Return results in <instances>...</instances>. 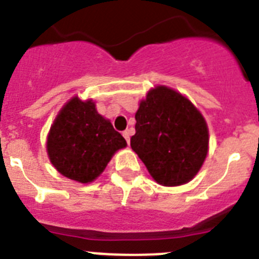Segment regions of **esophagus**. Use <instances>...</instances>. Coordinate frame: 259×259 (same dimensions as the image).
<instances>
[{
  "mask_svg": "<svg viewBox=\"0 0 259 259\" xmlns=\"http://www.w3.org/2000/svg\"><path fill=\"white\" fill-rule=\"evenodd\" d=\"M122 135H124L125 141H126L127 144H129V142H130V132H129V130H125V132H122Z\"/></svg>",
  "mask_w": 259,
  "mask_h": 259,
  "instance_id": "obj_1",
  "label": "esophagus"
}]
</instances>
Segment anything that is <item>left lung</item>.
<instances>
[{"mask_svg": "<svg viewBox=\"0 0 259 259\" xmlns=\"http://www.w3.org/2000/svg\"><path fill=\"white\" fill-rule=\"evenodd\" d=\"M130 146L161 185L192 180L208 152V129L189 100L167 87L147 94L135 113Z\"/></svg>", "mask_w": 259, "mask_h": 259, "instance_id": "1", "label": "left lung"}]
</instances>
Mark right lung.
<instances>
[{
	"instance_id": "add662e5",
	"label": "right lung",
	"mask_w": 259,
	"mask_h": 259,
	"mask_svg": "<svg viewBox=\"0 0 259 259\" xmlns=\"http://www.w3.org/2000/svg\"><path fill=\"white\" fill-rule=\"evenodd\" d=\"M124 147L126 141L97 112L94 103L76 97L60 111L47 139L48 157L56 170L84 184L100 175Z\"/></svg>"
}]
</instances>
